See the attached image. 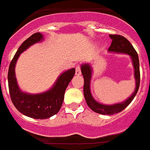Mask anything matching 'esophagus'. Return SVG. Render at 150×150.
<instances>
[{"label": "esophagus", "instance_id": "esophagus-1", "mask_svg": "<svg viewBox=\"0 0 150 150\" xmlns=\"http://www.w3.org/2000/svg\"><path fill=\"white\" fill-rule=\"evenodd\" d=\"M75 74L77 75V76H79L81 74V67L80 66L77 65L76 67V71H75Z\"/></svg>", "mask_w": 150, "mask_h": 150}]
</instances>
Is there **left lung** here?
I'll return each mask as SVG.
<instances>
[{
  "instance_id": "left-lung-1",
  "label": "left lung",
  "mask_w": 150,
  "mask_h": 150,
  "mask_svg": "<svg viewBox=\"0 0 150 150\" xmlns=\"http://www.w3.org/2000/svg\"><path fill=\"white\" fill-rule=\"evenodd\" d=\"M110 38L112 39V43L108 49V51L115 52H122L131 55L133 62V65L134 67V77L136 80V88L133 95L127 99L125 101L120 104H113V105H104L100 103H98L92 98L90 92V80L91 77V68L89 64H83L81 67V71L84 78V86L83 92L84 97L87 105L91 108L94 112L103 115H112L117 112L122 111L134 98L135 95H137V91L140 86V64H139L138 55L134 50L131 43L124 38L123 36L119 34H110Z\"/></svg>"
}]
</instances>
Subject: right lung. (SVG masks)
Segmentation results:
<instances>
[{
	"mask_svg": "<svg viewBox=\"0 0 150 150\" xmlns=\"http://www.w3.org/2000/svg\"><path fill=\"white\" fill-rule=\"evenodd\" d=\"M42 39L43 35L38 32L33 34L24 41L12 59L8 71V86L13 105L22 114L37 120L50 118L60 110L66 88L75 74L74 68L63 73L53 88L44 93L29 95L19 90L15 76V65L17 59L22 52Z\"/></svg>",
	"mask_w": 150,
	"mask_h": 150,
	"instance_id": "add662e5",
	"label": "right lung"
}]
</instances>
